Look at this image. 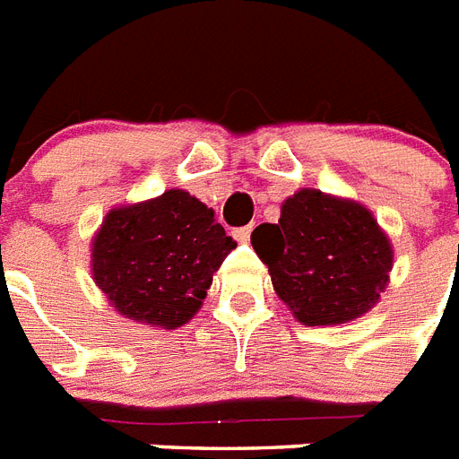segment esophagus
<instances>
[{"label":"esophagus","mask_w":459,"mask_h":459,"mask_svg":"<svg viewBox=\"0 0 459 459\" xmlns=\"http://www.w3.org/2000/svg\"><path fill=\"white\" fill-rule=\"evenodd\" d=\"M251 232H253V225L239 227V230H234V239L239 241V244H247V241L251 239Z\"/></svg>","instance_id":"esophagus-1"}]
</instances>
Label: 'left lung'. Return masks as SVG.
I'll return each mask as SVG.
<instances>
[{
    "mask_svg": "<svg viewBox=\"0 0 459 459\" xmlns=\"http://www.w3.org/2000/svg\"><path fill=\"white\" fill-rule=\"evenodd\" d=\"M274 293L300 325L329 327L379 303L394 267V244L368 206L320 189H299L280 222L253 230Z\"/></svg>",
    "mask_w": 459,
    "mask_h": 459,
    "instance_id": "obj_1",
    "label": "left lung"
}]
</instances>
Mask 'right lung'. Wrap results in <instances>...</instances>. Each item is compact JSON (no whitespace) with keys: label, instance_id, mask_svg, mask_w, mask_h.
I'll list each match as a JSON object with an SVG mask.
<instances>
[{"label":"right lung","instance_id":"1","mask_svg":"<svg viewBox=\"0 0 459 459\" xmlns=\"http://www.w3.org/2000/svg\"><path fill=\"white\" fill-rule=\"evenodd\" d=\"M91 280L118 315L178 329L204 306L237 241L212 208L185 189L116 206L91 237Z\"/></svg>","mask_w":459,"mask_h":459}]
</instances>
